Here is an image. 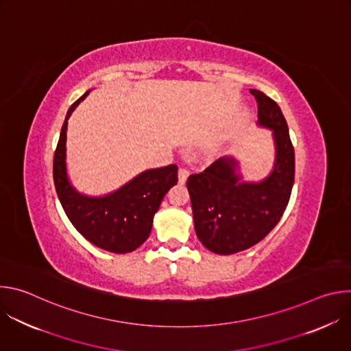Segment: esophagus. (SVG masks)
Listing matches in <instances>:
<instances>
[{"label":"esophagus","instance_id":"obj_1","mask_svg":"<svg viewBox=\"0 0 351 351\" xmlns=\"http://www.w3.org/2000/svg\"><path fill=\"white\" fill-rule=\"evenodd\" d=\"M178 178H179V183L184 184L187 178H189V171L186 168H180L179 172H178Z\"/></svg>","mask_w":351,"mask_h":351}]
</instances>
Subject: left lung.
I'll return each mask as SVG.
<instances>
[{
	"label": "left lung",
	"mask_w": 351,
	"mask_h": 351,
	"mask_svg": "<svg viewBox=\"0 0 351 351\" xmlns=\"http://www.w3.org/2000/svg\"><path fill=\"white\" fill-rule=\"evenodd\" d=\"M258 104V125L271 129L275 164L261 182H244L239 162L222 157L204 172L190 175L194 229L210 252L234 254L261 241L280 221L294 183V149L279 106L260 90H250Z\"/></svg>",
	"instance_id": "obj_1"
}]
</instances>
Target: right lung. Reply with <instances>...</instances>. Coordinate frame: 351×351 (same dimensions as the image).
<instances>
[{"label":"right lung","instance_id":"1","mask_svg":"<svg viewBox=\"0 0 351 351\" xmlns=\"http://www.w3.org/2000/svg\"><path fill=\"white\" fill-rule=\"evenodd\" d=\"M88 93L71 106L62 125L54 154L56 190L66 217L84 239L107 252L125 254L140 247L149 236L164 195L178 183V167L172 164L147 169L106 195L79 193L66 172V129L69 117Z\"/></svg>","mask_w":351,"mask_h":351}]
</instances>
